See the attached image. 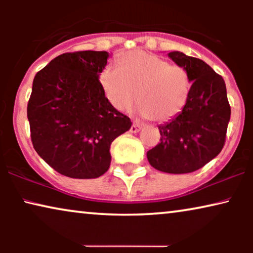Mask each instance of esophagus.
I'll list each match as a JSON object with an SVG mask.
<instances>
[{
    "instance_id": "1",
    "label": "esophagus",
    "mask_w": 253,
    "mask_h": 253,
    "mask_svg": "<svg viewBox=\"0 0 253 253\" xmlns=\"http://www.w3.org/2000/svg\"><path fill=\"white\" fill-rule=\"evenodd\" d=\"M140 129H141V124L138 123V122H133L132 126H131V127H130V132L136 133V132H138V131H139Z\"/></svg>"
}]
</instances>
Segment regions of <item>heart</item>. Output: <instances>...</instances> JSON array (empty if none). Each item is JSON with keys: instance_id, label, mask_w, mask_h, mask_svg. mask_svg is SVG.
<instances>
[{"instance_id": "obj_1", "label": "heart", "mask_w": 253, "mask_h": 253, "mask_svg": "<svg viewBox=\"0 0 253 253\" xmlns=\"http://www.w3.org/2000/svg\"><path fill=\"white\" fill-rule=\"evenodd\" d=\"M120 65L107 64L99 77L116 109L129 110L137 100L141 115L154 122H167L182 113L191 92L184 68L145 50L123 54Z\"/></svg>"}]
</instances>
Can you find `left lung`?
I'll list each match as a JSON object with an SVG mask.
<instances>
[{
  "label": "left lung",
  "instance_id": "left-lung-1",
  "mask_svg": "<svg viewBox=\"0 0 253 253\" xmlns=\"http://www.w3.org/2000/svg\"><path fill=\"white\" fill-rule=\"evenodd\" d=\"M188 71L191 92L182 113L159 126L160 143L147 152L152 167L169 174L196 171L220 153L226 143L230 105L223 78L199 58L168 54Z\"/></svg>",
  "mask_w": 253,
  "mask_h": 253
}]
</instances>
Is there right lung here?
<instances>
[{
	"mask_svg": "<svg viewBox=\"0 0 253 253\" xmlns=\"http://www.w3.org/2000/svg\"><path fill=\"white\" fill-rule=\"evenodd\" d=\"M107 51L64 53L37 72L27 103L37 153L60 174L96 178L110 166V145L131 127L106 98L100 72Z\"/></svg>",
	"mask_w": 253,
	"mask_h": 253,
	"instance_id": "right-lung-1",
	"label": "right lung"
}]
</instances>
